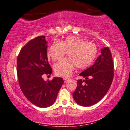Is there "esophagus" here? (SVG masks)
<instances>
[{
  "instance_id": "esophagus-1",
  "label": "esophagus",
  "mask_w": 130,
  "mask_h": 130,
  "mask_svg": "<svg viewBox=\"0 0 130 130\" xmlns=\"http://www.w3.org/2000/svg\"><path fill=\"white\" fill-rule=\"evenodd\" d=\"M67 80H68V78H63V81H64V82H65V83H66Z\"/></svg>"
}]
</instances>
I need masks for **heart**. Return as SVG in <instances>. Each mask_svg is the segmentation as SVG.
Here are the masks:
<instances>
[{
	"label": "heart",
	"instance_id": "b5f03b06",
	"mask_svg": "<svg viewBox=\"0 0 130 130\" xmlns=\"http://www.w3.org/2000/svg\"><path fill=\"white\" fill-rule=\"evenodd\" d=\"M67 53L68 58L60 60L53 66L59 77L67 78L71 74L75 66L78 69H85L94 61L98 48L94 43L75 36H69L63 40L56 41L48 48L47 57L56 61Z\"/></svg>",
	"mask_w": 130,
	"mask_h": 130
}]
</instances>
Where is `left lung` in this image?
<instances>
[{"label": "left lung", "instance_id": "8db88e82", "mask_svg": "<svg viewBox=\"0 0 130 130\" xmlns=\"http://www.w3.org/2000/svg\"><path fill=\"white\" fill-rule=\"evenodd\" d=\"M113 70L109 48L103 47L94 65L79 74L86 80L78 79L77 88L72 93L75 102L83 106H90L99 102L111 86Z\"/></svg>", "mask_w": 130, "mask_h": 130}]
</instances>
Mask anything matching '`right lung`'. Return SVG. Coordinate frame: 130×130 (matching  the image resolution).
<instances>
[{
    "mask_svg": "<svg viewBox=\"0 0 130 130\" xmlns=\"http://www.w3.org/2000/svg\"><path fill=\"white\" fill-rule=\"evenodd\" d=\"M47 41L44 36L29 41L17 58V75L21 90L31 103L47 108L55 102L63 83L60 77L45 81L44 74L51 75L52 69L48 62Z\"/></svg>",
    "mask_w": 130,
    "mask_h": 130,
    "instance_id": "right-lung-1",
    "label": "right lung"
}]
</instances>
